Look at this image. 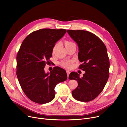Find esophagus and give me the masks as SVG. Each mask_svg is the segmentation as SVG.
Returning <instances> with one entry per match:
<instances>
[{"mask_svg": "<svg viewBox=\"0 0 127 127\" xmlns=\"http://www.w3.org/2000/svg\"><path fill=\"white\" fill-rule=\"evenodd\" d=\"M66 73H67V77L68 78V76H69V75L70 74V71H66Z\"/></svg>", "mask_w": 127, "mask_h": 127, "instance_id": "34e87169", "label": "esophagus"}]
</instances>
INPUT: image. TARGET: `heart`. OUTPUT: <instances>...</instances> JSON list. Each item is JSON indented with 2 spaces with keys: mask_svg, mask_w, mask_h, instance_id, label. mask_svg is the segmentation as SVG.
Masks as SVG:
<instances>
[{
  "mask_svg": "<svg viewBox=\"0 0 127 127\" xmlns=\"http://www.w3.org/2000/svg\"><path fill=\"white\" fill-rule=\"evenodd\" d=\"M72 44H74V43L72 42H71L70 41H65L64 42V45L65 46V48L71 45H72ZM58 46V44H57L55 45V46L53 47V49H52V52L54 53V52L55 51L56 48H57V47ZM61 65L63 66V67L66 68H71L72 65H73V64H72V61H70V60H67V61H63L61 63Z\"/></svg>",
  "mask_w": 127,
  "mask_h": 127,
  "instance_id": "heart-1",
  "label": "heart"
}]
</instances>
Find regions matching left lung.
<instances>
[{
    "label": "left lung",
    "instance_id": "1",
    "mask_svg": "<svg viewBox=\"0 0 127 127\" xmlns=\"http://www.w3.org/2000/svg\"><path fill=\"white\" fill-rule=\"evenodd\" d=\"M67 33L78 46V59L82 63L79 68L85 71L82 78L77 72L70 74L69 79L78 84L72 95L77 100L90 101L100 94L109 77L107 50L101 40L89 31L68 30Z\"/></svg>",
    "mask_w": 127,
    "mask_h": 127
}]
</instances>
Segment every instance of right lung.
<instances>
[{
  "label": "right lung",
  "mask_w": 127,
  "mask_h": 127,
  "mask_svg": "<svg viewBox=\"0 0 127 127\" xmlns=\"http://www.w3.org/2000/svg\"><path fill=\"white\" fill-rule=\"evenodd\" d=\"M65 29H42L32 32L23 42L16 57V75L21 88L31 101L48 103L55 98V88L67 79L66 71L55 67L49 73L44 67L52 57L56 43Z\"/></svg>",
  "instance_id": "add662e5"
}]
</instances>
